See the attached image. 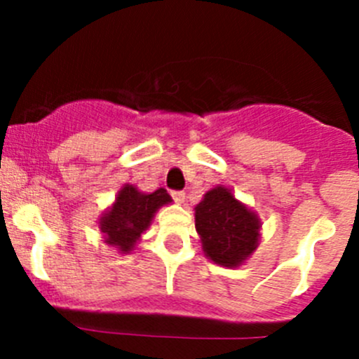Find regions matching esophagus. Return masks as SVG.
Listing matches in <instances>:
<instances>
[{"label":"esophagus","mask_w":359,"mask_h":359,"mask_svg":"<svg viewBox=\"0 0 359 359\" xmlns=\"http://www.w3.org/2000/svg\"><path fill=\"white\" fill-rule=\"evenodd\" d=\"M170 196H172V199L176 203L185 201V192H183V190H172V192H170Z\"/></svg>","instance_id":"esophagus-1"}]
</instances>
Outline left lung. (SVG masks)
<instances>
[{
	"label": "left lung",
	"instance_id": "1",
	"mask_svg": "<svg viewBox=\"0 0 359 359\" xmlns=\"http://www.w3.org/2000/svg\"><path fill=\"white\" fill-rule=\"evenodd\" d=\"M196 230L214 264L237 268L259 246L261 219L226 187H215L196 207Z\"/></svg>",
	"mask_w": 359,
	"mask_h": 359
}]
</instances>
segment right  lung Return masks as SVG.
I'll return each mask as SVG.
<instances>
[{"label":"right lung","instance_id":"add662e5","mask_svg":"<svg viewBox=\"0 0 359 359\" xmlns=\"http://www.w3.org/2000/svg\"><path fill=\"white\" fill-rule=\"evenodd\" d=\"M172 201L165 189H158L151 194H144L135 185H123L111 205L98 221V228L109 246H115L120 253H129L136 241L151 226V221L158 208Z\"/></svg>","mask_w":359,"mask_h":359}]
</instances>
